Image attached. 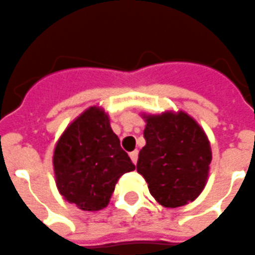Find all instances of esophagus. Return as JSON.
<instances>
[{
    "instance_id": "34e87169",
    "label": "esophagus",
    "mask_w": 255,
    "mask_h": 255,
    "mask_svg": "<svg viewBox=\"0 0 255 255\" xmlns=\"http://www.w3.org/2000/svg\"><path fill=\"white\" fill-rule=\"evenodd\" d=\"M130 158L134 164H136V161H138V151H132L130 152Z\"/></svg>"
}]
</instances>
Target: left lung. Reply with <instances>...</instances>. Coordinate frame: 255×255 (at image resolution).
Returning a JSON list of instances; mask_svg holds the SVG:
<instances>
[{
    "mask_svg": "<svg viewBox=\"0 0 255 255\" xmlns=\"http://www.w3.org/2000/svg\"><path fill=\"white\" fill-rule=\"evenodd\" d=\"M145 145L136 170L154 200L165 208L193 201L205 188L212 148L205 131L183 111L145 115Z\"/></svg>",
    "mask_w": 255,
    "mask_h": 255,
    "instance_id": "1",
    "label": "left lung"
}]
</instances>
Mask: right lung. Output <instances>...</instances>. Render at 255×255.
<instances>
[{"label": "right lung", "instance_id": "obj_1", "mask_svg": "<svg viewBox=\"0 0 255 255\" xmlns=\"http://www.w3.org/2000/svg\"><path fill=\"white\" fill-rule=\"evenodd\" d=\"M60 195L85 212L106 208L117 180L135 169L101 107H90L67 126L53 156Z\"/></svg>", "mask_w": 255, "mask_h": 255}]
</instances>
